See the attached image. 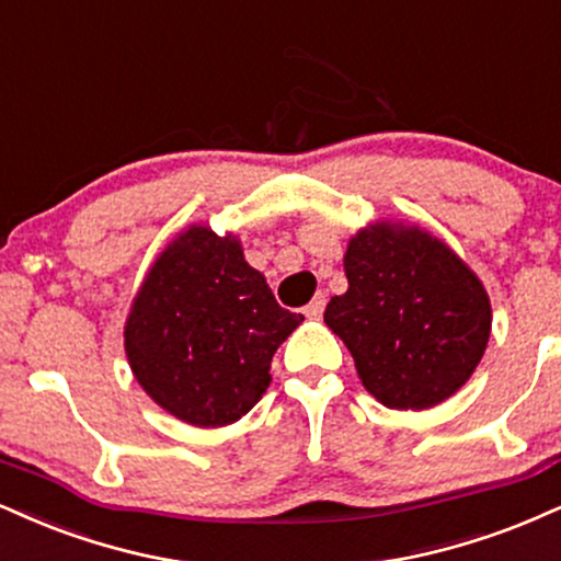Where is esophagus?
Masks as SVG:
<instances>
[{"instance_id": "obj_1", "label": "esophagus", "mask_w": 561, "mask_h": 561, "mask_svg": "<svg viewBox=\"0 0 561 561\" xmlns=\"http://www.w3.org/2000/svg\"><path fill=\"white\" fill-rule=\"evenodd\" d=\"M323 308H327V295H316L313 300L308 302L306 308H302V313L308 316V319H321V313H323Z\"/></svg>"}]
</instances>
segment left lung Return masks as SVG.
Here are the masks:
<instances>
[{
    "mask_svg": "<svg viewBox=\"0 0 561 561\" xmlns=\"http://www.w3.org/2000/svg\"><path fill=\"white\" fill-rule=\"evenodd\" d=\"M345 274L347 293L329 300L323 321L376 400L426 410L470 379L491 334L489 295L442 240L370 225L350 240Z\"/></svg>",
    "mask_w": 561,
    "mask_h": 561,
    "instance_id": "1",
    "label": "left lung"
}]
</instances>
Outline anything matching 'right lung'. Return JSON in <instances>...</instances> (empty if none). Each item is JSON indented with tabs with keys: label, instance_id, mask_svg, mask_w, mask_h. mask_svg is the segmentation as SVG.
<instances>
[{
	"label": "right lung",
	"instance_id": "1",
	"mask_svg": "<svg viewBox=\"0 0 561 561\" xmlns=\"http://www.w3.org/2000/svg\"><path fill=\"white\" fill-rule=\"evenodd\" d=\"M300 321L248 266L232 234L191 227L148 272L125 350L153 402L180 421L216 428L261 400L276 347Z\"/></svg>",
	"mask_w": 561,
	"mask_h": 561
}]
</instances>
